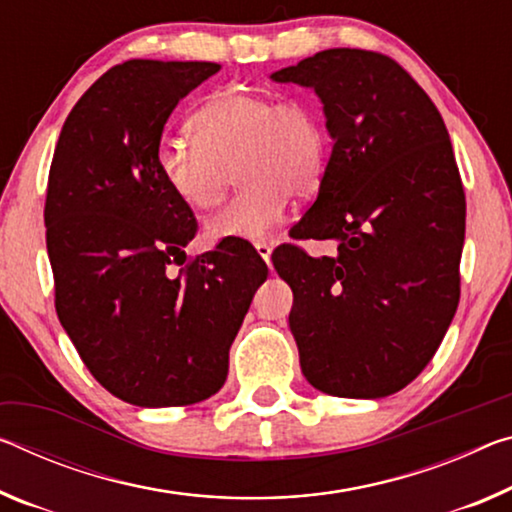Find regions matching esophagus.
Instances as JSON below:
<instances>
[{"label":"esophagus","instance_id":"esophagus-1","mask_svg":"<svg viewBox=\"0 0 512 512\" xmlns=\"http://www.w3.org/2000/svg\"><path fill=\"white\" fill-rule=\"evenodd\" d=\"M255 250H257V255L264 259L266 264L271 262V253H273V248H271V243H266V241H257L255 243Z\"/></svg>","mask_w":512,"mask_h":512}]
</instances>
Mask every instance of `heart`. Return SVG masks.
I'll list each match as a JSON object with an SVG mask.
<instances>
[{
    "instance_id": "1",
    "label": "heart",
    "mask_w": 512,
    "mask_h": 512,
    "mask_svg": "<svg viewBox=\"0 0 512 512\" xmlns=\"http://www.w3.org/2000/svg\"><path fill=\"white\" fill-rule=\"evenodd\" d=\"M193 141L168 139L157 166L170 191L193 209L216 207L237 170L243 189L205 225L209 239H264L285 216L291 196L310 198L328 164V134L303 97L227 88L191 118Z\"/></svg>"
}]
</instances>
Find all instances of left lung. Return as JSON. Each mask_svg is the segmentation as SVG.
<instances>
[{"label": "left lung", "instance_id": "8db88e82", "mask_svg": "<svg viewBox=\"0 0 512 512\" xmlns=\"http://www.w3.org/2000/svg\"><path fill=\"white\" fill-rule=\"evenodd\" d=\"M314 88L332 154L294 239L337 243L310 257L287 243L273 266L294 291L289 328L307 383L380 399L412 383L460 300L465 191L440 111L385 54L335 47L271 75Z\"/></svg>", "mask_w": 512, "mask_h": 512}]
</instances>
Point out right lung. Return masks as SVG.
<instances>
[{"label": "right lung", "mask_w": 512, "mask_h": 512, "mask_svg": "<svg viewBox=\"0 0 512 512\" xmlns=\"http://www.w3.org/2000/svg\"><path fill=\"white\" fill-rule=\"evenodd\" d=\"M218 70L120 63L79 97L54 150L45 225L56 314L97 383L139 408L191 405L223 387L269 273L241 241L186 259L198 223L157 166L168 116Z\"/></svg>", "instance_id": "right-lung-1"}]
</instances>
